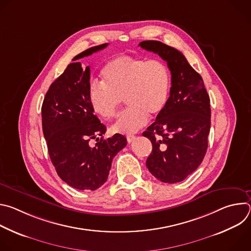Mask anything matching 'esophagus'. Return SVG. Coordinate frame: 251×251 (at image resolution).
Here are the masks:
<instances>
[{"instance_id": "1", "label": "esophagus", "mask_w": 251, "mask_h": 251, "mask_svg": "<svg viewBox=\"0 0 251 251\" xmlns=\"http://www.w3.org/2000/svg\"><path fill=\"white\" fill-rule=\"evenodd\" d=\"M126 138H127L128 143H132V142L136 139V136H134V135H128Z\"/></svg>"}]
</instances>
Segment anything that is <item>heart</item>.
I'll return each instance as SVG.
<instances>
[{
  "mask_svg": "<svg viewBox=\"0 0 251 251\" xmlns=\"http://www.w3.org/2000/svg\"><path fill=\"white\" fill-rule=\"evenodd\" d=\"M101 76L102 82L94 81L88 88L92 111L111 119L123 98L129 106L113 125L116 133H136L147 124L149 115L156 116L166 108L171 75L166 64L158 59L118 56L103 67Z\"/></svg>",
  "mask_w": 251,
  "mask_h": 251,
  "instance_id": "heart-1",
  "label": "heart"
}]
</instances>
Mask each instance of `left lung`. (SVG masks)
I'll return each instance as SVG.
<instances>
[{
	"instance_id": "obj_1",
	"label": "left lung",
	"mask_w": 251,
	"mask_h": 251,
	"mask_svg": "<svg viewBox=\"0 0 251 251\" xmlns=\"http://www.w3.org/2000/svg\"><path fill=\"white\" fill-rule=\"evenodd\" d=\"M139 46L167 61L172 75L166 108L143 133L153 146L146 166L163 183L182 182L198 169L206 153L209 96L201 76L181 51L158 41H144Z\"/></svg>"
}]
</instances>
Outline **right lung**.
<instances>
[{"label":"right lung","mask_w":251,"mask_h":251,"mask_svg":"<svg viewBox=\"0 0 251 251\" xmlns=\"http://www.w3.org/2000/svg\"><path fill=\"white\" fill-rule=\"evenodd\" d=\"M108 44L90 48L74 57L76 61L105 49ZM90 68L80 62L67 65L50 86L42 106L43 131L51 163L67 185L94 191L108 178L113 158L126 145L121 134L99 138L106 127L94 115L88 100ZM98 143L91 148L89 142Z\"/></svg>","instance_id":"obj_1"}]
</instances>
